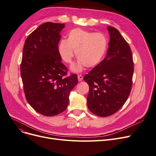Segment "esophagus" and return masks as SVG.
Instances as JSON below:
<instances>
[{
	"instance_id": "34e87169",
	"label": "esophagus",
	"mask_w": 156,
	"mask_h": 156,
	"mask_svg": "<svg viewBox=\"0 0 156 156\" xmlns=\"http://www.w3.org/2000/svg\"><path fill=\"white\" fill-rule=\"evenodd\" d=\"M83 77L82 75H81V74H78V80L79 82H81V81L83 80Z\"/></svg>"
}]
</instances>
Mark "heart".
<instances>
[{"label": "heart", "instance_id": "obj_1", "mask_svg": "<svg viewBox=\"0 0 156 156\" xmlns=\"http://www.w3.org/2000/svg\"><path fill=\"white\" fill-rule=\"evenodd\" d=\"M108 39L103 33H96L80 28L73 29L67 34V39H62L58 50L60 57L67 64L72 62L75 51L77 62L71 69L79 73L83 67H94L102 61L108 49Z\"/></svg>", "mask_w": 156, "mask_h": 156}]
</instances>
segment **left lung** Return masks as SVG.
Returning <instances> with one entry per match:
<instances>
[{"instance_id":"1","label":"left lung","mask_w":156,"mask_h":156,"mask_svg":"<svg viewBox=\"0 0 156 156\" xmlns=\"http://www.w3.org/2000/svg\"><path fill=\"white\" fill-rule=\"evenodd\" d=\"M107 28L110 41L106 57L83 78L89 86L88 108L100 117L112 115L124 105L134 71L129 46L117 29Z\"/></svg>"}]
</instances>
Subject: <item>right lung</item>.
I'll return each mask as SVG.
<instances>
[{
    "mask_svg": "<svg viewBox=\"0 0 156 156\" xmlns=\"http://www.w3.org/2000/svg\"><path fill=\"white\" fill-rule=\"evenodd\" d=\"M64 23L46 22L27 38L20 71L27 101L39 113L55 116L69 103L71 91L77 83L75 74L65 76L58 44Z\"/></svg>",
    "mask_w": 156,
    "mask_h": 156,
    "instance_id": "right-lung-1",
    "label": "right lung"
}]
</instances>
